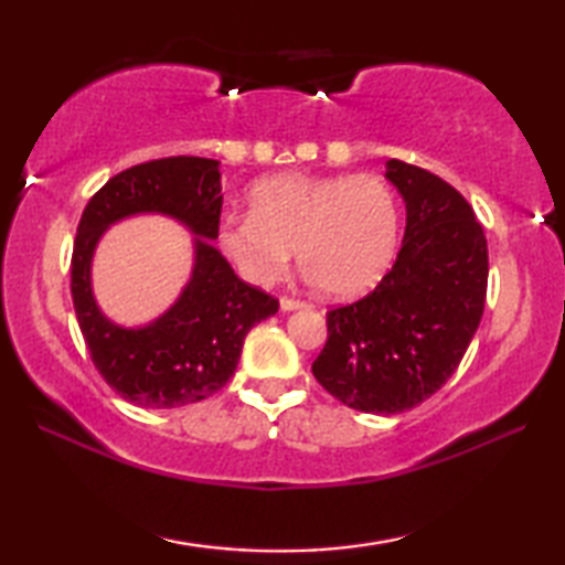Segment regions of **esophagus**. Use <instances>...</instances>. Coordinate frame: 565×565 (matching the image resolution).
<instances>
[{
    "instance_id": "34e87169",
    "label": "esophagus",
    "mask_w": 565,
    "mask_h": 565,
    "mask_svg": "<svg viewBox=\"0 0 565 565\" xmlns=\"http://www.w3.org/2000/svg\"><path fill=\"white\" fill-rule=\"evenodd\" d=\"M306 301H299V299H291V296H281V309L284 311H294V309H306Z\"/></svg>"
}]
</instances>
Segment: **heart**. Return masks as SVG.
<instances>
[{
    "label": "heart",
    "mask_w": 565,
    "mask_h": 565,
    "mask_svg": "<svg viewBox=\"0 0 565 565\" xmlns=\"http://www.w3.org/2000/svg\"><path fill=\"white\" fill-rule=\"evenodd\" d=\"M218 244L252 284H274L296 252L321 291L359 296L394 262L398 202L376 174H279L248 191V214L218 224Z\"/></svg>",
    "instance_id": "heart-1"
}]
</instances>
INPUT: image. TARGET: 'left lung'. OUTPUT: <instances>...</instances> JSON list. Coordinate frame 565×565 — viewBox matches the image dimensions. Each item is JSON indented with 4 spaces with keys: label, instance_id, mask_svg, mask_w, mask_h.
Segmentation results:
<instances>
[{
    "label": "left lung",
    "instance_id": "8db88e82",
    "mask_svg": "<svg viewBox=\"0 0 565 565\" xmlns=\"http://www.w3.org/2000/svg\"><path fill=\"white\" fill-rule=\"evenodd\" d=\"M406 202L404 244L363 299L327 313L313 376L366 414H401L436 394L461 363L483 317L489 246L471 204L431 171L388 159Z\"/></svg>",
    "mask_w": 565,
    "mask_h": 565
}]
</instances>
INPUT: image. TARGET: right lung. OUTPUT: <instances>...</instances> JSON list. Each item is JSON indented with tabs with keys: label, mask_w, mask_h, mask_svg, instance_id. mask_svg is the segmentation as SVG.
I'll use <instances>...</instances> for the list:
<instances>
[{
	"label": "right lung",
	"mask_w": 565,
	"mask_h": 565,
	"mask_svg": "<svg viewBox=\"0 0 565 565\" xmlns=\"http://www.w3.org/2000/svg\"><path fill=\"white\" fill-rule=\"evenodd\" d=\"M218 161L167 157L111 177L76 226L72 299L89 356L117 394L141 408H179L214 396L234 376L246 333L279 311V299L238 279L209 238L222 216ZM134 213H167L195 239V271L178 303L139 330H121L90 294V256L104 227Z\"/></svg>",
	"instance_id": "1"
}]
</instances>
